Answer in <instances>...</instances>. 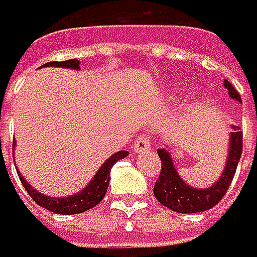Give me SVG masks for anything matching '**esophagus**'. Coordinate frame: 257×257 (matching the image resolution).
<instances>
[{"mask_svg":"<svg viewBox=\"0 0 257 257\" xmlns=\"http://www.w3.org/2000/svg\"><path fill=\"white\" fill-rule=\"evenodd\" d=\"M150 150V136L149 134H141L139 138L134 141V152L136 154H144V152Z\"/></svg>","mask_w":257,"mask_h":257,"instance_id":"1","label":"esophagus"}]
</instances>
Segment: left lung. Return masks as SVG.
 Returning <instances> with one entry per match:
<instances>
[{"instance_id": "1", "label": "left lung", "mask_w": 257, "mask_h": 257, "mask_svg": "<svg viewBox=\"0 0 257 257\" xmlns=\"http://www.w3.org/2000/svg\"><path fill=\"white\" fill-rule=\"evenodd\" d=\"M224 86L232 99L241 102L237 89L227 80L224 81ZM241 139H243V133L240 131V127L232 126V131L229 134V152H227L225 166L221 176L217 177V181L205 189L193 187V185H189L182 179L174 166V158L168 146L163 149H158L157 152L161 160V171L154 187L155 198L163 206L176 211V213L190 214V213H201V211L211 209L225 195V192L233 179V174L237 171V165L241 157V147H243Z\"/></svg>"}]
</instances>
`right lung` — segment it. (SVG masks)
I'll return each instance as SVG.
<instances>
[{
	"mask_svg": "<svg viewBox=\"0 0 257 257\" xmlns=\"http://www.w3.org/2000/svg\"><path fill=\"white\" fill-rule=\"evenodd\" d=\"M43 67H60V68L80 70V60L70 59V60H64V62H48V64L41 65V68ZM127 155L130 154H127L126 150H119L116 154H113L110 158L103 161L102 166L97 169V173L92 176V179L89 181V184L86 185L84 189L73 193V195H67V197L44 195V193L36 190L33 185H30L25 181V177L22 176V173H20L19 169H17V174L20 177V181H22L25 190L30 193V197L40 206L52 211V213H57V214H80V213H84V211H88L100 203L102 198L105 197L107 189H108L110 169L113 168V165L118 160H123Z\"/></svg>",
	"mask_w": 257,
	"mask_h": 257,
	"instance_id": "1",
	"label": "right lung"
}]
</instances>
